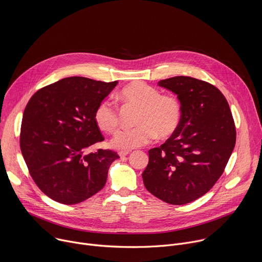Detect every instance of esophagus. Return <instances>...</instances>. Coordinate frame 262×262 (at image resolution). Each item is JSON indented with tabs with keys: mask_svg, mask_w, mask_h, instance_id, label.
<instances>
[{
	"mask_svg": "<svg viewBox=\"0 0 262 262\" xmlns=\"http://www.w3.org/2000/svg\"><path fill=\"white\" fill-rule=\"evenodd\" d=\"M129 154H130V150H124V151H120L119 156H120V158H124V157H126Z\"/></svg>",
	"mask_w": 262,
	"mask_h": 262,
	"instance_id": "esophagus-1",
	"label": "esophagus"
}]
</instances>
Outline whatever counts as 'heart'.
<instances>
[{
  "instance_id": "obj_1",
  "label": "heart",
  "mask_w": 262,
  "mask_h": 262,
  "mask_svg": "<svg viewBox=\"0 0 262 262\" xmlns=\"http://www.w3.org/2000/svg\"><path fill=\"white\" fill-rule=\"evenodd\" d=\"M118 98L127 105L140 108L135 128H123L112 139V146L119 150L143 146L154 141L157 136L167 139L178 129L182 118V105L178 97L162 94L157 88L143 82H134L123 87ZM94 120L97 126L107 133L117 130L120 117L113 101L101 100L95 111Z\"/></svg>"
}]
</instances>
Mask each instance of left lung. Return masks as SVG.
Instances as JSON below:
<instances>
[{
    "label": "left lung",
    "mask_w": 262,
    "mask_h": 262,
    "mask_svg": "<svg viewBox=\"0 0 262 262\" xmlns=\"http://www.w3.org/2000/svg\"><path fill=\"white\" fill-rule=\"evenodd\" d=\"M177 95L182 118L176 133L148 151L142 177L148 192L174 205L206 194L225 169L236 140L229 104L213 85L191 77L162 80Z\"/></svg>",
    "instance_id": "obj_1"
}]
</instances>
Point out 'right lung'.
I'll use <instances>...</instances> for the list:
<instances>
[{"label":"right lung","instance_id":"obj_1","mask_svg":"<svg viewBox=\"0 0 262 262\" xmlns=\"http://www.w3.org/2000/svg\"><path fill=\"white\" fill-rule=\"evenodd\" d=\"M117 84L70 77L41 88L29 100L20 150L33 180L51 199L77 204L104 186L108 168L119 156L88 149L104 140L94 111Z\"/></svg>","mask_w":262,"mask_h":262}]
</instances>
